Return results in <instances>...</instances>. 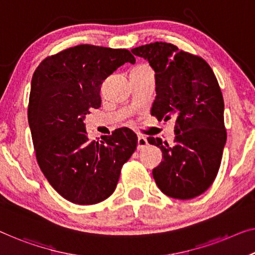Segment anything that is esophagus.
<instances>
[{
	"mask_svg": "<svg viewBox=\"0 0 255 255\" xmlns=\"http://www.w3.org/2000/svg\"><path fill=\"white\" fill-rule=\"evenodd\" d=\"M149 145V142H147V139L144 137V136H138V139H137V150L140 151L143 149H145V147Z\"/></svg>",
	"mask_w": 255,
	"mask_h": 255,
	"instance_id": "obj_1",
	"label": "esophagus"
}]
</instances>
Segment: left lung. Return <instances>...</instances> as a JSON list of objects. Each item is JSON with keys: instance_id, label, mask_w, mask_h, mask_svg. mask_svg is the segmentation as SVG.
Returning <instances> with one entry per match:
<instances>
[{"instance_id": "left-lung-1", "label": "left lung", "mask_w": 255, "mask_h": 255, "mask_svg": "<svg viewBox=\"0 0 255 255\" xmlns=\"http://www.w3.org/2000/svg\"><path fill=\"white\" fill-rule=\"evenodd\" d=\"M154 70L155 100L151 115L159 121L175 119L172 144L149 137L164 160L153 178L166 196L191 199L211 187L218 175L227 140L225 102L211 66L176 45L154 42L131 49Z\"/></svg>"}]
</instances>
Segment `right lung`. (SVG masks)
<instances>
[{
    "label": "right lung",
    "instance_id": "1",
    "mask_svg": "<svg viewBox=\"0 0 255 255\" xmlns=\"http://www.w3.org/2000/svg\"><path fill=\"white\" fill-rule=\"evenodd\" d=\"M127 62L135 58L126 49L80 44L47 57L33 74L27 116L37 164L73 204L109 198L137 146L129 128L90 140L83 124L89 110L101 106L102 83Z\"/></svg>",
    "mask_w": 255,
    "mask_h": 255
}]
</instances>
